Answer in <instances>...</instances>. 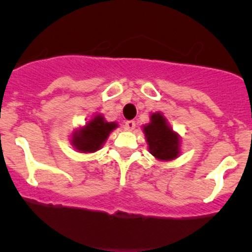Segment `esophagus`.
<instances>
[{
	"label": "esophagus",
	"mask_w": 252,
	"mask_h": 252,
	"mask_svg": "<svg viewBox=\"0 0 252 252\" xmlns=\"http://www.w3.org/2000/svg\"><path fill=\"white\" fill-rule=\"evenodd\" d=\"M124 128H126V130H128V131H133L134 129H135V122L134 121L126 122V124H124Z\"/></svg>",
	"instance_id": "1"
}]
</instances>
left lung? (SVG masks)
Wrapping results in <instances>:
<instances>
[{
  "label": "left lung",
  "instance_id": "left-lung-1",
  "mask_svg": "<svg viewBox=\"0 0 252 252\" xmlns=\"http://www.w3.org/2000/svg\"><path fill=\"white\" fill-rule=\"evenodd\" d=\"M149 151L157 161H173L182 154L180 135L169 126L163 113L155 112L149 123L142 126Z\"/></svg>",
  "mask_w": 252,
  "mask_h": 252
}]
</instances>
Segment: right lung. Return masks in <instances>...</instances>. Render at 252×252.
Segmentation results:
<instances>
[{
	"label": "right lung",
	"instance_id": "right-lung-1",
	"mask_svg": "<svg viewBox=\"0 0 252 252\" xmlns=\"http://www.w3.org/2000/svg\"><path fill=\"white\" fill-rule=\"evenodd\" d=\"M118 128L116 122H107L102 113H95L72 133L70 144L81 154H94L101 150L110 134Z\"/></svg>",
	"mask_w": 252,
	"mask_h": 252
}]
</instances>
